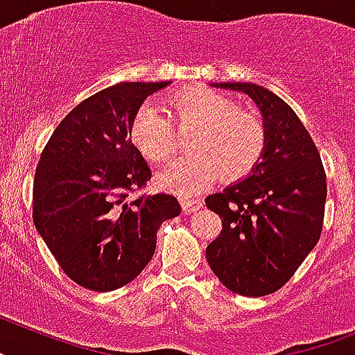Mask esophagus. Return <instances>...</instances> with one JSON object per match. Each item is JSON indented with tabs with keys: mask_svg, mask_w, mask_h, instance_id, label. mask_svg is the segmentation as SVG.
<instances>
[{
	"mask_svg": "<svg viewBox=\"0 0 355 355\" xmlns=\"http://www.w3.org/2000/svg\"><path fill=\"white\" fill-rule=\"evenodd\" d=\"M203 207V199H183L181 201V209H183L184 214H189V212H196V210H199Z\"/></svg>",
	"mask_w": 355,
	"mask_h": 355,
	"instance_id": "esophagus-1",
	"label": "esophagus"
}]
</instances>
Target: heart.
<instances>
[{"label":"heart","mask_w":355,"mask_h":355,"mask_svg":"<svg viewBox=\"0 0 355 355\" xmlns=\"http://www.w3.org/2000/svg\"><path fill=\"white\" fill-rule=\"evenodd\" d=\"M168 116L154 105H143L128 128V137L152 165L174 156L175 137L171 121L180 128H194L189 150L159 175V184L175 194L201 192L218 180L247 178L266 150V125L257 114L237 107L232 98L212 89H187L166 99Z\"/></svg>","instance_id":"b5f03b06"}]
</instances>
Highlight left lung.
<instances>
[{"label": "left lung", "mask_w": 355, "mask_h": 355, "mask_svg": "<svg viewBox=\"0 0 355 355\" xmlns=\"http://www.w3.org/2000/svg\"><path fill=\"white\" fill-rule=\"evenodd\" d=\"M248 94L263 114L266 150L247 180L205 199L221 218L207 261L234 294H274L300 268L321 236L327 174L297 114L265 87L214 83Z\"/></svg>", "instance_id": "8db88e82"}]
</instances>
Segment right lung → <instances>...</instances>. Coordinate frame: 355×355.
Listing matches in <instances>:
<instances>
[{
  "instance_id": "add662e5",
  "label": "right lung",
  "mask_w": 355,
  "mask_h": 355,
  "mask_svg": "<svg viewBox=\"0 0 355 355\" xmlns=\"http://www.w3.org/2000/svg\"><path fill=\"white\" fill-rule=\"evenodd\" d=\"M159 83H118L74 107L41 152L32 219L61 270L83 288L110 292L143 272L157 228L181 214L171 194L139 190L152 172L128 128Z\"/></svg>"
}]
</instances>
